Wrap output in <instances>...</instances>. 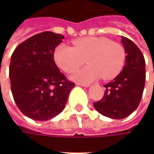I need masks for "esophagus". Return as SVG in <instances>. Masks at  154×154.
Returning <instances> with one entry per match:
<instances>
[{
    "label": "esophagus",
    "instance_id": "esophagus-1",
    "mask_svg": "<svg viewBox=\"0 0 154 154\" xmlns=\"http://www.w3.org/2000/svg\"><path fill=\"white\" fill-rule=\"evenodd\" d=\"M77 85H78V86H85V87H88V86H90L89 84H83V83H77Z\"/></svg>",
    "mask_w": 154,
    "mask_h": 154
}]
</instances>
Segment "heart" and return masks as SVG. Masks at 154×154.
Instances as JSON below:
<instances>
[{"label":"heart","instance_id":"obj_1","mask_svg":"<svg viewBox=\"0 0 154 154\" xmlns=\"http://www.w3.org/2000/svg\"><path fill=\"white\" fill-rule=\"evenodd\" d=\"M56 65L66 73L80 67L86 60L87 67L78 69L70 78L80 83L103 78L110 80L121 73L126 61L124 47L109 38L87 37L73 42V46L60 45L54 52Z\"/></svg>","mask_w":154,"mask_h":154}]
</instances>
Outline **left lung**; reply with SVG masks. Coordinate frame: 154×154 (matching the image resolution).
Listing matches in <instances>:
<instances>
[{
	"instance_id": "8db88e82",
	"label": "left lung",
	"mask_w": 154,
	"mask_h": 154,
	"mask_svg": "<svg viewBox=\"0 0 154 154\" xmlns=\"http://www.w3.org/2000/svg\"><path fill=\"white\" fill-rule=\"evenodd\" d=\"M126 64L112 81L104 85L103 98L93 103L101 115L112 119L127 117L137 109L145 86L146 63L141 51L130 39L122 36Z\"/></svg>"
}]
</instances>
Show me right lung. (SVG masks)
Wrapping results in <instances>:
<instances>
[{
    "instance_id": "add662e5",
    "label": "right lung",
    "mask_w": 154,
    "mask_h": 154,
    "mask_svg": "<svg viewBox=\"0 0 154 154\" xmlns=\"http://www.w3.org/2000/svg\"><path fill=\"white\" fill-rule=\"evenodd\" d=\"M61 34L44 32L18 45L9 66L11 91L18 108L27 117L47 121L59 115L75 86L54 61Z\"/></svg>"
}]
</instances>
